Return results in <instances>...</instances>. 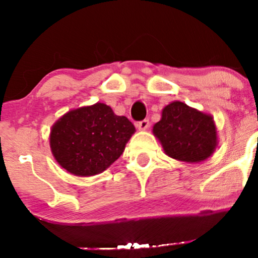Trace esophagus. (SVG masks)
<instances>
[{
	"instance_id": "1",
	"label": "esophagus",
	"mask_w": 258,
	"mask_h": 258,
	"mask_svg": "<svg viewBox=\"0 0 258 258\" xmlns=\"http://www.w3.org/2000/svg\"><path fill=\"white\" fill-rule=\"evenodd\" d=\"M149 120H143V121H139V122H137V125H136V127L139 130V131H146V130L149 128Z\"/></svg>"
}]
</instances>
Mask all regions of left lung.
Masks as SVG:
<instances>
[{
	"label": "left lung",
	"mask_w": 258,
	"mask_h": 258,
	"mask_svg": "<svg viewBox=\"0 0 258 258\" xmlns=\"http://www.w3.org/2000/svg\"><path fill=\"white\" fill-rule=\"evenodd\" d=\"M153 135L167 156L189 164L205 161L218 144L214 117L179 100L162 109L161 119L153 127Z\"/></svg>",
	"instance_id": "1"
}]
</instances>
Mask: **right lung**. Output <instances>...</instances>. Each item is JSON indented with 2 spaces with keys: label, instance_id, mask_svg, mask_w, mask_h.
Masks as SVG:
<instances>
[{
  "label": "right lung",
  "instance_id": "obj_1",
  "mask_svg": "<svg viewBox=\"0 0 258 258\" xmlns=\"http://www.w3.org/2000/svg\"><path fill=\"white\" fill-rule=\"evenodd\" d=\"M126 116L104 103L65 112L49 133L51 152L64 170L79 177L102 173L120 158L133 133Z\"/></svg>",
  "mask_w": 258,
  "mask_h": 258
}]
</instances>
